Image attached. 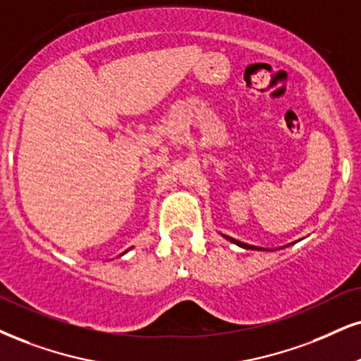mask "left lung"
I'll return each mask as SVG.
<instances>
[{
  "instance_id": "1",
  "label": "left lung",
  "mask_w": 361,
  "mask_h": 361,
  "mask_svg": "<svg viewBox=\"0 0 361 361\" xmlns=\"http://www.w3.org/2000/svg\"><path fill=\"white\" fill-rule=\"evenodd\" d=\"M221 235H222V238L226 239V241L233 243V244H235V246H239V247H243V249H251V251H274V249H268V247H259V246H252V244L241 243V241H238V239L231 238V235H226V234H221ZM288 246H291V244H286V246H283V247H288ZM283 247H281V249H283Z\"/></svg>"
}]
</instances>
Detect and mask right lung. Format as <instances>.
<instances>
[{
	"instance_id": "add662e5",
	"label": "right lung",
	"mask_w": 361,
	"mask_h": 361,
	"mask_svg": "<svg viewBox=\"0 0 361 361\" xmlns=\"http://www.w3.org/2000/svg\"><path fill=\"white\" fill-rule=\"evenodd\" d=\"M126 252H127V251H126ZM126 252H123V255H126Z\"/></svg>"
}]
</instances>
